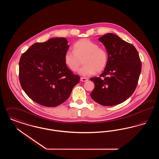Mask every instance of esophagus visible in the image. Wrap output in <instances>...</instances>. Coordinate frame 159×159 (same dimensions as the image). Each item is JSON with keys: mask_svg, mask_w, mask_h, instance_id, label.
<instances>
[{"mask_svg": "<svg viewBox=\"0 0 159 159\" xmlns=\"http://www.w3.org/2000/svg\"><path fill=\"white\" fill-rule=\"evenodd\" d=\"M88 80V78H85V77H80V81L82 82H86Z\"/></svg>", "mask_w": 159, "mask_h": 159, "instance_id": "34e87169", "label": "esophagus"}]
</instances>
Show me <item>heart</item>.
<instances>
[{
  "label": "heart",
  "mask_w": 159,
  "mask_h": 159,
  "mask_svg": "<svg viewBox=\"0 0 159 159\" xmlns=\"http://www.w3.org/2000/svg\"><path fill=\"white\" fill-rule=\"evenodd\" d=\"M74 51L68 50L64 54V62L72 71H77L83 60L84 65L79 73L83 76L100 73L106 68L108 62V53L105 48L89 39H81L73 45Z\"/></svg>",
  "instance_id": "1"
}]
</instances>
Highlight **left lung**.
Returning a JSON list of instances; mask_svg holds the SVG:
<instances>
[{
  "instance_id": "8db88e82",
  "label": "left lung",
  "mask_w": 159,
  "mask_h": 159,
  "mask_svg": "<svg viewBox=\"0 0 159 159\" xmlns=\"http://www.w3.org/2000/svg\"><path fill=\"white\" fill-rule=\"evenodd\" d=\"M108 53V62L98 77H92L91 98L99 104L116 106L129 98L136 89L141 62L135 46L113 33L98 39Z\"/></svg>"
}]
</instances>
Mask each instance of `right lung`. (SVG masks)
<instances>
[{"mask_svg":"<svg viewBox=\"0 0 159 159\" xmlns=\"http://www.w3.org/2000/svg\"><path fill=\"white\" fill-rule=\"evenodd\" d=\"M69 45L64 38L36 43L22 54L19 80L28 97L40 105L56 107L65 102L80 77L64 62Z\"/></svg>","mask_w":159,"mask_h":159,"instance_id":"1","label":"right lung"}]
</instances>
